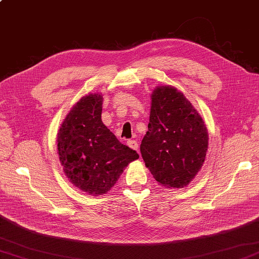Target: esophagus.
<instances>
[{
  "label": "esophagus",
  "mask_w": 259,
  "mask_h": 259,
  "mask_svg": "<svg viewBox=\"0 0 259 259\" xmlns=\"http://www.w3.org/2000/svg\"><path fill=\"white\" fill-rule=\"evenodd\" d=\"M126 144H128V146L130 148H133V149H135V150L139 149V145H138V141H137V140H128Z\"/></svg>",
  "instance_id": "obj_1"
}]
</instances>
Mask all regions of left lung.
<instances>
[{
  "label": "left lung",
  "instance_id": "obj_1",
  "mask_svg": "<svg viewBox=\"0 0 259 259\" xmlns=\"http://www.w3.org/2000/svg\"><path fill=\"white\" fill-rule=\"evenodd\" d=\"M148 131L140 151L159 184L183 188L205 162L208 133L201 117L172 87H159L151 96Z\"/></svg>",
  "mask_w": 259,
  "mask_h": 259
}]
</instances>
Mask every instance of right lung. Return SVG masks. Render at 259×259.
<instances>
[{
  "mask_svg": "<svg viewBox=\"0 0 259 259\" xmlns=\"http://www.w3.org/2000/svg\"><path fill=\"white\" fill-rule=\"evenodd\" d=\"M102 97H83L60 126L58 153L71 183L90 195H103L123 168L139 158L101 121Z\"/></svg>",
  "mask_w": 259,
  "mask_h": 259,
  "instance_id": "add662e5",
  "label": "right lung"
}]
</instances>
